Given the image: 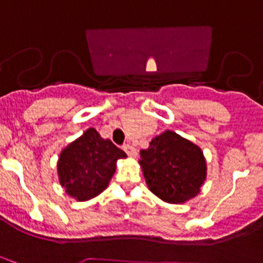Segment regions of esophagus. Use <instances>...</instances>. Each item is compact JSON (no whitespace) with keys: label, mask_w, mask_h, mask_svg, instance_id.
<instances>
[{"label":"esophagus","mask_w":263,"mask_h":263,"mask_svg":"<svg viewBox=\"0 0 263 263\" xmlns=\"http://www.w3.org/2000/svg\"><path fill=\"white\" fill-rule=\"evenodd\" d=\"M123 149L125 151V154L128 155V156H131V157H135L136 155H138V152H136V149L134 148V145H131V144L123 145Z\"/></svg>","instance_id":"34e87169"}]
</instances>
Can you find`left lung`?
I'll use <instances>...</instances> for the list:
<instances>
[{
    "label": "left lung",
    "instance_id": "1",
    "mask_svg": "<svg viewBox=\"0 0 263 263\" xmlns=\"http://www.w3.org/2000/svg\"><path fill=\"white\" fill-rule=\"evenodd\" d=\"M139 163L149 191L171 204H181L198 195L206 177L200 148L173 131L152 139L148 149L140 151Z\"/></svg>",
    "mask_w": 263,
    "mask_h": 263
}]
</instances>
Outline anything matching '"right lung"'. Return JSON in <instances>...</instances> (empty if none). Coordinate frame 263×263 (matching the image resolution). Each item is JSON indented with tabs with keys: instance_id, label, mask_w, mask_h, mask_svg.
Masks as SVG:
<instances>
[{
	"instance_id": "right-lung-1",
	"label": "right lung",
	"mask_w": 263,
	"mask_h": 263,
	"mask_svg": "<svg viewBox=\"0 0 263 263\" xmlns=\"http://www.w3.org/2000/svg\"><path fill=\"white\" fill-rule=\"evenodd\" d=\"M123 157H127L124 151L108 139L100 138L95 128H88L61 152L59 182L71 197L90 200L107 188L116 170V161Z\"/></svg>"
}]
</instances>
